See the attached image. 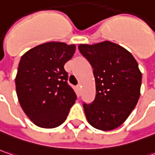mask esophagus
Here are the masks:
<instances>
[{
  "label": "esophagus",
  "mask_w": 155,
  "mask_h": 155,
  "mask_svg": "<svg viewBox=\"0 0 155 155\" xmlns=\"http://www.w3.org/2000/svg\"><path fill=\"white\" fill-rule=\"evenodd\" d=\"M76 90H77V92H78V93H79V94H81V86L80 84L76 86Z\"/></svg>",
  "instance_id": "obj_1"
}]
</instances>
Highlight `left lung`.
<instances>
[{
  "mask_svg": "<svg viewBox=\"0 0 155 155\" xmlns=\"http://www.w3.org/2000/svg\"><path fill=\"white\" fill-rule=\"evenodd\" d=\"M79 51L94 68L96 96L83 104L88 123L112 130L128 118L140 97L141 73L130 51L110 41L80 45Z\"/></svg>",
  "mask_w": 155,
  "mask_h": 155,
  "instance_id": "obj_1",
  "label": "left lung"
}]
</instances>
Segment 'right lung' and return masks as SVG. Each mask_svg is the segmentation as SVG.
<instances>
[{"label":"right lung","mask_w":155,"mask_h":155,"mask_svg":"<svg viewBox=\"0 0 155 155\" xmlns=\"http://www.w3.org/2000/svg\"><path fill=\"white\" fill-rule=\"evenodd\" d=\"M75 45L48 42L25 52L15 78L16 93L24 112L34 124L52 129L66 120L76 94L68 84L64 64Z\"/></svg>","instance_id":"add662e5"}]
</instances>
